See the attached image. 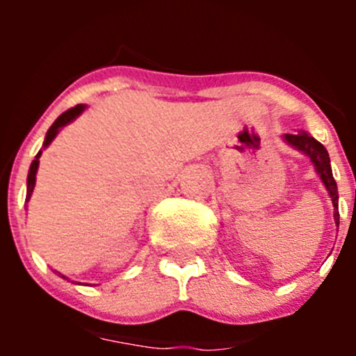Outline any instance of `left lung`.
Returning <instances> with one entry per match:
<instances>
[{
	"mask_svg": "<svg viewBox=\"0 0 356 356\" xmlns=\"http://www.w3.org/2000/svg\"><path fill=\"white\" fill-rule=\"evenodd\" d=\"M285 143L291 144L292 147H296L298 151L305 153V155L310 159V162L314 163L317 175L325 184L326 191H328L330 197H332L333 203V217H335V225L339 226V193H337V184L333 180L332 175V165H330V156L328 151L319 140H316L314 137L307 134V131L300 130L298 134H285L284 135Z\"/></svg>",
	"mask_w": 356,
	"mask_h": 356,
	"instance_id": "1",
	"label": "left lung"
}]
</instances>
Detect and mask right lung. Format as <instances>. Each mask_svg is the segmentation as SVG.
I'll use <instances>...</instances> for the list:
<instances>
[{
	"label": "right lung",
	"instance_id": "1",
	"mask_svg": "<svg viewBox=\"0 0 356 356\" xmlns=\"http://www.w3.org/2000/svg\"><path fill=\"white\" fill-rule=\"evenodd\" d=\"M83 110H85V105H76V106H72V108L65 110L64 114L58 115V118H56V121L53 122L51 127H49L48 134H46V139H44L42 147H48L49 144H51V140L56 137V134L60 131V128H64L65 124H69V122H71V121H74V119H76L78 115H80L81 112H83ZM40 155H42V149H40L39 153H37L35 160L31 162L30 171H28V180H26V203H28V201H30L31 193H33V187H35V175H37V169H39V159H40ZM58 275H60V273H58ZM62 278H65V276L62 275ZM65 280H67V278H65Z\"/></svg>",
	"mask_w": 356,
	"mask_h": 356
}]
</instances>
